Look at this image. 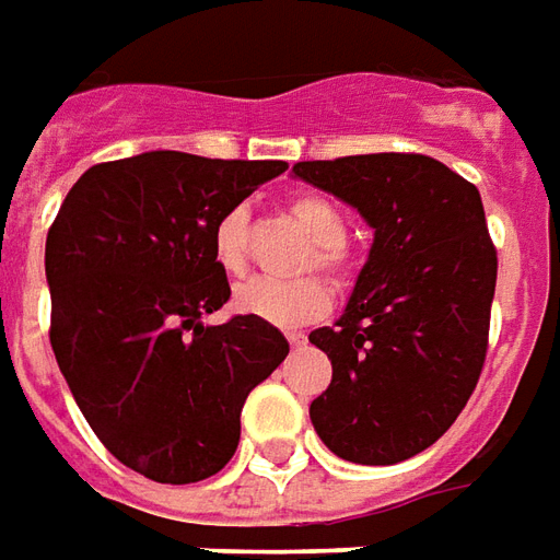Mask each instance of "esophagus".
<instances>
[{"label": "esophagus", "mask_w": 560, "mask_h": 560, "mask_svg": "<svg viewBox=\"0 0 560 560\" xmlns=\"http://www.w3.org/2000/svg\"><path fill=\"white\" fill-rule=\"evenodd\" d=\"M287 341L292 347H304L307 345V335L304 331H287Z\"/></svg>", "instance_id": "esophagus-1"}]
</instances>
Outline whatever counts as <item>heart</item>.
Listing matches in <instances>:
<instances>
[{
    "mask_svg": "<svg viewBox=\"0 0 560 560\" xmlns=\"http://www.w3.org/2000/svg\"><path fill=\"white\" fill-rule=\"evenodd\" d=\"M289 213L314 241V253L307 256L304 268H319L338 283L347 287L353 277V253L347 246L345 210L326 195H295L289 200ZM215 265L231 277L246 271L249 261V213L246 207H234L215 222L213 229ZM331 292L319 277H304L295 283H280L268 277L246 280L234 289V311L271 323L280 329H295L317 323L329 314Z\"/></svg>",
    "mask_w": 560,
    "mask_h": 560,
    "instance_id": "b5f03b06",
    "label": "heart"
}]
</instances>
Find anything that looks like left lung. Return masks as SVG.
<instances>
[{
  "label": "left lung",
  "instance_id": "obj_1",
  "mask_svg": "<svg viewBox=\"0 0 560 560\" xmlns=\"http://www.w3.org/2000/svg\"><path fill=\"white\" fill-rule=\"evenodd\" d=\"M292 173L375 229L341 319L311 331L331 360L314 430L350 464L408 460L464 411L488 353L497 249L479 188L405 152L299 161Z\"/></svg>",
  "mask_w": 560,
  "mask_h": 560
}]
</instances>
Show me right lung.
Wrapping results in <instances>:
<instances>
[{"mask_svg":"<svg viewBox=\"0 0 560 560\" xmlns=\"http://www.w3.org/2000/svg\"><path fill=\"white\" fill-rule=\"evenodd\" d=\"M283 161L142 152L94 164L45 243L57 365L96 439L161 485L210 479L246 396L287 360L271 323L200 317L231 299L213 229Z\"/></svg>","mask_w":560,"mask_h":560,"instance_id":"obj_1","label":"right lung"}]
</instances>
